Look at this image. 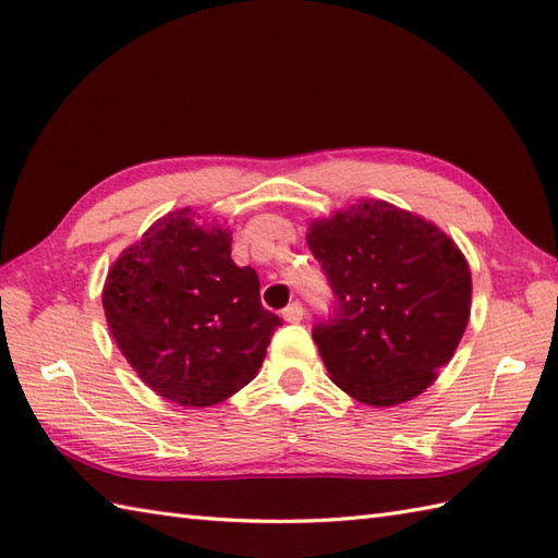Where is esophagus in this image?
<instances>
[{
  "label": "esophagus",
  "instance_id": "esophagus-1",
  "mask_svg": "<svg viewBox=\"0 0 558 558\" xmlns=\"http://www.w3.org/2000/svg\"><path fill=\"white\" fill-rule=\"evenodd\" d=\"M302 316H304V304L302 302H292L290 306L282 310V318H286L288 324H300Z\"/></svg>",
  "mask_w": 558,
  "mask_h": 558
}]
</instances>
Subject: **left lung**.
<instances>
[{
    "label": "left lung",
    "instance_id": "1",
    "mask_svg": "<svg viewBox=\"0 0 558 558\" xmlns=\"http://www.w3.org/2000/svg\"><path fill=\"white\" fill-rule=\"evenodd\" d=\"M330 312L312 336L330 378L360 402L398 405L432 386L470 318L465 256L432 222L364 201L306 234Z\"/></svg>",
    "mask_w": 558,
    "mask_h": 558
}]
</instances>
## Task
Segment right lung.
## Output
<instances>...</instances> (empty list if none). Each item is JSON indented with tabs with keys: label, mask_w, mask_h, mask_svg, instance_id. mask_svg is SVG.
<instances>
[{
	"label": "right lung",
	"mask_w": 558,
	"mask_h": 558,
	"mask_svg": "<svg viewBox=\"0 0 558 558\" xmlns=\"http://www.w3.org/2000/svg\"><path fill=\"white\" fill-rule=\"evenodd\" d=\"M232 234L192 208L160 218L105 280L102 306L126 362L156 393L208 408L256 376L282 326L260 304L258 276L232 260Z\"/></svg>",
	"instance_id": "right-lung-1"
}]
</instances>
